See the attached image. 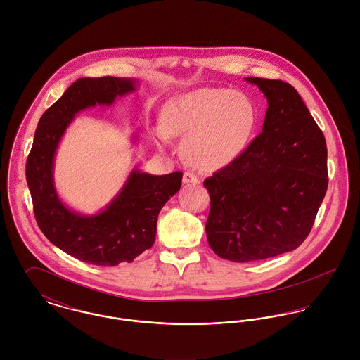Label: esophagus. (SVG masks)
I'll list each match as a JSON object with an SVG mask.
<instances>
[{
    "mask_svg": "<svg viewBox=\"0 0 360 360\" xmlns=\"http://www.w3.org/2000/svg\"><path fill=\"white\" fill-rule=\"evenodd\" d=\"M183 183H184V184H198L200 180H198V177H197L194 173L186 172V173L183 174Z\"/></svg>",
    "mask_w": 360,
    "mask_h": 360,
    "instance_id": "obj_1",
    "label": "esophagus"
}]
</instances>
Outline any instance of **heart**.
Listing matches in <instances>:
<instances>
[{
    "label": "heart",
    "mask_w": 360,
    "mask_h": 360,
    "mask_svg": "<svg viewBox=\"0 0 360 360\" xmlns=\"http://www.w3.org/2000/svg\"><path fill=\"white\" fill-rule=\"evenodd\" d=\"M252 100L229 89H198L167 103L159 131L184 137L181 154L186 162L204 172H216L237 160L248 147L257 127Z\"/></svg>",
    "instance_id": "heart-1"
}]
</instances>
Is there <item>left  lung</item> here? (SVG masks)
Segmentation results:
<instances>
[{
	"label": "left lung",
	"mask_w": 360,
	"mask_h": 360,
	"mask_svg": "<svg viewBox=\"0 0 360 360\" xmlns=\"http://www.w3.org/2000/svg\"><path fill=\"white\" fill-rule=\"evenodd\" d=\"M267 98L262 133L241 156L204 181L209 247L252 262L298 248L328 186L324 136L298 91L283 80L247 77Z\"/></svg>",
	"instance_id": "1"
}]
</instances>
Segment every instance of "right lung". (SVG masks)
Masks as SVG:
<instances>
[{
	"label": "right lung",
	"instance_id": "1",
	"mask_svg": "<svg viewBox=\"0 0 360 360\" xmlns=\"http://www.w3.org/2000/svg\"><path fill=\"white\" fill-rule=\"evenodd\" d=\"M136 90L126 77H83L43 113L26 162L33 210L43 234L55 247L82 262L116 266L133 262L153 247L163 205L181 187V172L153 176L134 169L116 198L93 216L70 210L53 187V156L75 115L89 106L110 105Z\"/></svg>",
	"mask_w": 360,
	"mask_h": 360
}]
</instances>
